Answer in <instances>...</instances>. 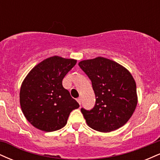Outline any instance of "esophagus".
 I'll return each instance as SVG.
<instances>
[{"label":"esophagus","instance_id":"34e87169","mask_svg":"<svg viewBox=\"0 0 160 160\" xmlns=\"http://www.w3.org/2000/svg\"><path fill=\"white\" fill-rule=\"evenodd\" d=\"M77 101H78V102L80 104H81V98L80 97H79V98H77Z\"/></svg>","mask_w":160,"mask_h":160}]
</instances>
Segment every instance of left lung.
<instances>
[{"mask_svg": "<svg viewBox=\"0 0 160 160\" xmlns=\"http://www.w3.org/2000/svg\"><path fill=\"white\" fill-rule=\"evenodd\" d=\"M78 65L91 80L95 95L94 107L81 108L88 126L110 132L126 124L137 105L136 84L132 74L103 57L83 60Z\"/></svg>", "mask_w": 160, "mask_h": 160, "instance_id": "left-lung-1", "label": "left lung"}]
</instances>
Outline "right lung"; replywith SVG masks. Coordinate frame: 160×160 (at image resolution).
<instances>
[{
	"mask_svg": "<svg viewBox=\"0 0 160 160\" xmlns=\"http://www.w3.org/2000/svg\"><path fill=\"white\" fill-rule=\"evenodd\" d=\"M74 59L52 56L36 65L20 89L24 115L38 129L53 132L63 128L73 110L80 107L62 86V80L76 65Z\"/></svg>",
	"mask_w": 160,
	"mask_h": 160,
	"instance_id": "obj_1",
	"label": "right lung"
}]
</instances>
